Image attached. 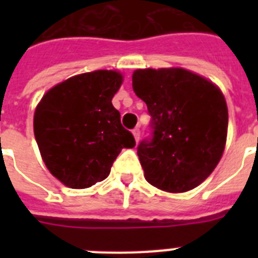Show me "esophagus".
Masks as SVG:
<instances>
[{
    "instance_id": "esophagus-1",
    "label": "esophagus",
    "mask_w": 258,
    "mask_h": 258,
    "mask_svg": "<svg viewBox=\"0 0 258 258\" xmlns=\"http://www.w3.org/2000/svg\"><path fill=\"white\" fill-rule=\"evenodd\" d=\"M133 134H134V138H135V141H137V143L139 142V138H141V130H139V127H135V128L133 130Z\"/></svg>"
}]
</instances>
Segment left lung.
I'll use <instances>...</instances> for the list:
<instances>
[{
    "label": "left lung",
    "mask_w": 258,
    "mask_h": 258,
    "mask_svg": "<svg viewBox=\"0 0 258 258\" xmlns=\"http://www.w3.org/2000/svg\"><path fill=\"white\" fill-rule=\"evenodd\" d=\"M133 88L151 116V137L138 146L146 180L169 192L197 187L226 143L228 107L220 88L182 68L137 70Z\"/></svg>",
    "instance_id": "obj_1"
}]
</instances>
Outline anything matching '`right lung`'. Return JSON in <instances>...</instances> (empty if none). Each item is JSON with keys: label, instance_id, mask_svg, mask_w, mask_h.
<instances>
[{"label": "right lung", "instance_id": "right-lung-1", "mask_svg": "<svg viewBox=\"0 0 258 258\" xmlns=\"http://www.w3.org/2000/svg\"><path fill=\"white\" fill-rule=\"evenodd\" d=\"M121 82L116 71L78 75L50 88L38 103L33 128L42 161L68 187H91L105 179L121 149L135 146L112 105Z\"/></svg>", "mask_w": 258, "mask_h": 258}]
</instances>
